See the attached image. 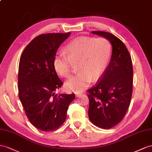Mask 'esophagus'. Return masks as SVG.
Listing matches in <instances>:
<instances>
[{
    "instance_id": "1",
    "label": "esophagus",
    "mask_w": 152,
    "mask_h": 152,
    "mask_svg": "<svg viewBox=\"0 0 152 152\" xmlns=\"http://www.w3.org/2000/svg\"><path fill=\"white\" fill-rule=\"evenodd\" d=\"M75 94H76V97H79L81 95V93H80V92H76Z\"/></svg>"
}]
</instances>
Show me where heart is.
<instances>
[{"instance_id":"1","label":"heart","mask_w":152,"mask_h":152,"mask_svg":"<svg viewBox=\"0 0 152 152\" xmlns=\"http://www.w3.org/2000/svg\"><path fill=\"white\" fill-rule=\"evenodd\" d=\"M64 51L67 57L54 58V69L60 76L69 77L74 65L78 64L80 72L66 81L65 87L69 91L80 92L92 80H98L103 75L110 59L111 45L104 38L79 37L70 42Z\"/></svg>"}]
</instances>
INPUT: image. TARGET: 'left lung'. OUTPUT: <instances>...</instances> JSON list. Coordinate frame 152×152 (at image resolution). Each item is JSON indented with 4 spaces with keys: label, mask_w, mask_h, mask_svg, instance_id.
Instances as JSON below:
<instances>
[{
    "label": "left lung",
    "mask_w": 152,
    "mask_h": 152,
    "mask_svg": "<svg viewBox=\"0 0 152 152\" xmlns=\"http://www.w3.org/2000/svg\"><path fill=\"white\" fill-rule=\"evenodd\" d=\"M112 45L110 64L99 83L88 90V118L100 128L110 129L125 115L130 106L133 85V67L124 43L110 33L92 31Z\"/></svg>",
    "instance_id": "obj_1"
}]
</instances>
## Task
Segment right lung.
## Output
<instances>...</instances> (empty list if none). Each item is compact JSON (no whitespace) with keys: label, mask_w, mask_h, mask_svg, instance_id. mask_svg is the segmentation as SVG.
Returning <instances> with one entry per match:
<instances>
[{"label":"right lung","mask_w":152,"mask_h":152,"mask_svg":"<svg viewBox=\"0 0 152 152\" xmlns=\"http://www.w3.org/2000/svg\"><path fill=\"white\" fill-rule=\"evenodd\" d=\"M71 34L48 33L39 35L26 46L18 67L19 98L27 117L38 130H57L67 117L75 94H56L63 83L54 69L58 49Z\"/></svg>","instance_id":"right-lung-1"}]
</instances>
